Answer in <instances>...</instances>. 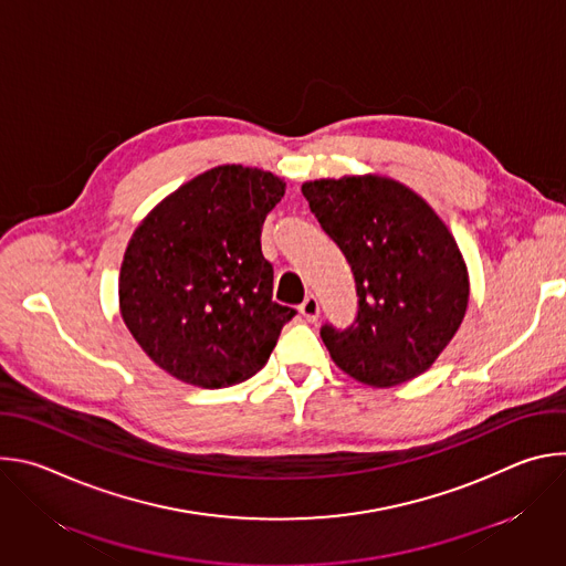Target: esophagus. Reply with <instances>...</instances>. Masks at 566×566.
Returning <instances> with one entry per match:
<instances>
[{
    "instance_id": "esophagus-1",
    "label": "esophagus",
    "mask_w": 566,
    "mask_h": 566,
    "mask_svg": "<svg viewBox=\"0 0 566 566\" xmlns=\"http://www.w3.org/2000/svg\"><path fill=\"white\" fill-rule=\"evenodd\" d=\"M300 313H302L308 322H315V319L319 317V302H317V297L308 295V297L300 304Z\"/></svg>"
}]
</instances>
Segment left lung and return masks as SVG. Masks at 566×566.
Returning <instances> with one entry per match:
<instances>
[{"label": "left lung", "instance_id": "left-lung-1", "mask_svg": "<svg viewBox=\"0 0 566 566\" xmlns=\"http://www.w3.org/2000/svg\"><path fill=\"white\" fill-rule=\"evenodd\" d=\"M302 195L356 280L354 325L319 332L332 360L369 387L421 376L468 308V266L452 232L423 197L380 175L306 181Z\"/></svg>", "mask_w": 566, "mask_h": 566}]
</instances>
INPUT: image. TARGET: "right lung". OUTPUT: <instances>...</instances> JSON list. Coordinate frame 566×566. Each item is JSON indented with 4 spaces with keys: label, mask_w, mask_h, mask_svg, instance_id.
I'll return each mask as SVG.
<instances>
[{
    "label": "right lung",
    "mask_w": 566,
    "mask_h": 566,
    "mask_svg": "<svg viewBox=\"0 0 566 566\" xmlns=\"http://www.w3.org/2000/svg\"><path fill=\"white\" fill-rule=\"evenodd\" d=\"M273 172L217 166L156 203L123 255L118 306L170 376L228 387L258 374L295 315L273 300L262 226L284 197Z\"/></svg>",
    "instance_id": "right-lung-1"
}]
</instances>
